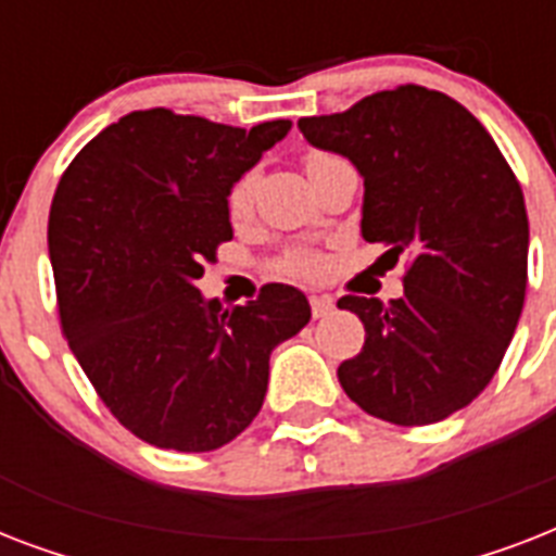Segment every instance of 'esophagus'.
I'll return each instance as SVG.
<instances>
[{"label":"esophagus","instance_id":"obj_1","mask_svg":"<svg viewBox=\"0 0 556 556\" xmlns=\"http://www.w3.org/2000/svg\"><path fill=\"white\" fill-rule=\"evenodd\" d=\"M334 312V300H331L329 294H314L312 296V314L320 320V317H326V314Z\"/></svg>","mask_w":556,"mask_h":556}]
</instances>
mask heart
Wrapping results in <instances>:
<instances>
[{
    "label": "heart",
    "instance_id": "b5f03b06",
    "mask_svg": "<svg viewBox=\"0 0 556 556\" xmlns=\"http://www.w3.org/2000/svg\"><path fill=\"white\" fill-rule=\"evenodd\" d=\"M331 155H326V152H312L308 159H305V169L312 173L317 164H323V161H329ZM251 195H253V176H242L239 181H236L233 187H230V192H227V213H230V218H244L248 216V210H251ZM323 265V260L317 256V253H305V251H296L291 253L286 262H282V268L291 270V274H317Z\"/></svg>",
    "mask_w": 556,
    "mask_h": 556
}]
</instances>
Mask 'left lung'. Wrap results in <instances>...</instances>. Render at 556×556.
I'll list each match as a JSON object with an SVG mask.
<instances>
[{"mask_svg":"<svg viewBox=\"0 0 556 556\" xmlns=\"http://www.w3.org/2000/svg\"><path fill=\"white\" fill-rule=\"evenodd\" d=\"M296 126L364 178L366 242L395 262L409 256L397 300H338L366 329L361 355L340 364V387L397 427L444 421L491 383L526 303L528 213L517 176L462 103L424 86L378 91Z\"/></svg>","mask_w":556,"mask_h":556,"instance_id":"1","label":"left lung"}]
</instances>
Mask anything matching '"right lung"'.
Segmentation results:
<instances>
[{
  "label": "right lung",
  "instance_id": "1",
  "mask_svg": "<svg viewBox=\"0 0 556 556\" xmlns=\"http://www.w3.org/2000/svg\"><path fill=\"white\" fill-rule=\"evenodd\" d=\"M288 129L129 112L56 185L48 256L65 340L147 444L207 453L233 441L262 409L270 352L312 320L303 291L282 282L236 308L199 291L204 262L233 239L227 192Z\"/></svg>",
  "mask_w": 556,
  "mask_h": 556
}]
</instances>
